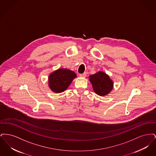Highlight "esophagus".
Segmentation results:
<instances>
[{
    "instance_id": "obj_1",
    "label": "esophagus",
    "mask_w": 156,
    "mask_h": 156,
    "mask_svg": "<svg viewBox=\"0 0 156 156\" xmlns=\"http://www.w3.org/2000/svg\"><path fill=\"white\" fill-rule=\"evenodd\" d=\"M86 76H87L86 73H83V74H80V76L81 77V78H85V77H86Z\"/></svg>"
}]
</instances>
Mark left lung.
Masks as SVG:
<instances>
[{"instance_id":"obj_1","label":"left lung","mask_w":156,"mask_h":156,"mask_svg":"<svg viewBox=\"0 0 156 156\" xmlns=\"http://www.w3.org/2000/svg\"><path fill=\"white\" fill-rule=\"evenodd\" d=\"M89 80L94 92L99 96L107 95L113 88V82L104 71L89 75Z\"/></svg>"}]
</instances>
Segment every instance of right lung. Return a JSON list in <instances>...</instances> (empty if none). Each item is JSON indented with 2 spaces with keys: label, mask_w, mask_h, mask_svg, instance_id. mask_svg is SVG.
I'll list each match as a JSON object with an SVG mask.
<instances>
[{
  "label": "right lung",
  "mask_w": 156,
  "mask_h": 156,
  "mask_svg": "<svg viewBox=\"0 0 156 156\" xmlns=\"http://www.w3.org/2000/svg\"><path fill=\"white\" fill-rule=\"evenodd\" d=\"M76 78L74 71L66 68H60L48 76V87L53 92L58 94L65 91Z\"/></svg>",
  "instance_id": "1"
}]
</instances>
